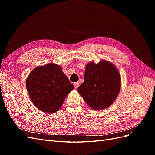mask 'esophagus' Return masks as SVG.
Returning a JSON list of instances; mask_svg holds the SVG:
<instances>
[{"instance_id":"obj_1","label":"esophagus","mask_w":155,"mask_h":155,"mask_svg":"<svg viewBox=\"0 0 155 155\" xmlns=\"http://www.w3.org/2000/svg\"><path fill=\"white\" fill-rule=\"evenodd\" d=\"M79 83L78 82H77V83H74V87L76 88H77L78 87H79Z\"/></svg>"}]
</instances>
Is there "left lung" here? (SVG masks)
<instances>
[{"instance_id":"obj_1","label":"left lung","mask_w":155,"mask_h":155,"mask_svg":"<svg viewBox=\"0 0 155 155\" xmlns=\"http://www.w3.org/2000/svg\"><path fill=\"white\" fill-rule=\"evenodd\" d=\"M121 87V78L113 64L107 61L89 63L86 66L84 82L78 88L84 101L96 110L109 107L114 101Z\"/></svg>"}]
</instances>
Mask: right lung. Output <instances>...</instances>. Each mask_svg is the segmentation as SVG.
<instances>
[{"instance_id": "add662e5", "label": "right lung", "mask_w": 155, "mask_h": 155, "mask_svg": "<svg viewBox=\"0 0 155 155\" xmlns=\"http://www.w3.org/2000/svg\"><path fill=\"white\" fill-rule=\"evenodd\" d=\"M26 83L33 104L47 113L58 111L74 88L61 67L54 63L36 67L28 76Z\"/></svg>"}]
</instances>
